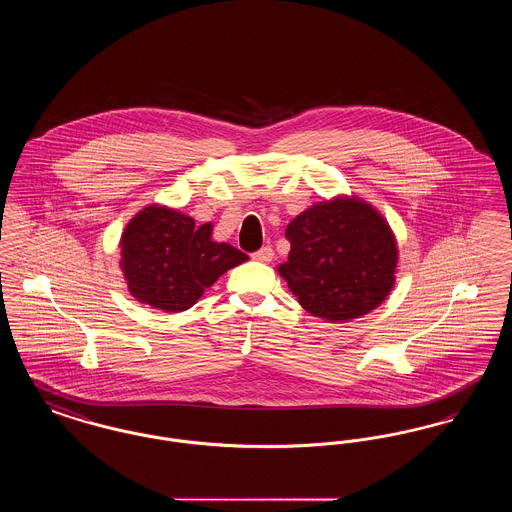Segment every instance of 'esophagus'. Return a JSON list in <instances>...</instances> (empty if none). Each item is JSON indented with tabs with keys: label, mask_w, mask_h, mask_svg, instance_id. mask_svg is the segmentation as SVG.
Returning a JSON list of instances; mask_svg holds the SVG:
<instances>
[{
	"label": "esophagus",
	"mask_w": 512,
	"mask_h": 512,
	"mask_svg": "<svg viewBox=\"0 0 512 512\" xmlns=\"http://www.w3.org/2000/svg\"><path fill=\"white\" fill-rule=\"evenodd\" d=\"M251 257H253V261H259V263H270L272 257H274V251H272L270 245H265L259 251H255Z\"/></svg>",
	"instance_id": "obj_1"
}]
</instances>
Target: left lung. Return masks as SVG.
<instances>
[{"mask_svg":"<svg viewBox=\"0 0 512 512\" xmlns=\"http://www.w3.org/2000/svg\"><path fill=\"white\" fill-rule=\"evenodd\" d=\"M278 267L313 317L347 322L376 309L395 284L397 245L388 222L361 199L317 203L288 224Z\"/></svg>","mask_w":512,"mask_h":512,"instance_id":"obj_1","label":"left lung"}]
</instances>
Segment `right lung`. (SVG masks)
<instances>
[{
  "label": "right lung",
  "mask_w": 512,
  "mask_h": 512,
  "mask_svg": "<svg viewBox=\"0 0 512 512\" xmlns=\"http://www.w3.org/2000/svg\"><path fill=\"white\" fill-rule=\"evenodd\" d=\"M213 226H195L192 217L149 205L122 234L121 267L128 290L153 309L180 313L195 305L226 270L249 257L211 240Z\"/></svg>",
  "instance_id": "right-lung-1"
}]
</instances>
